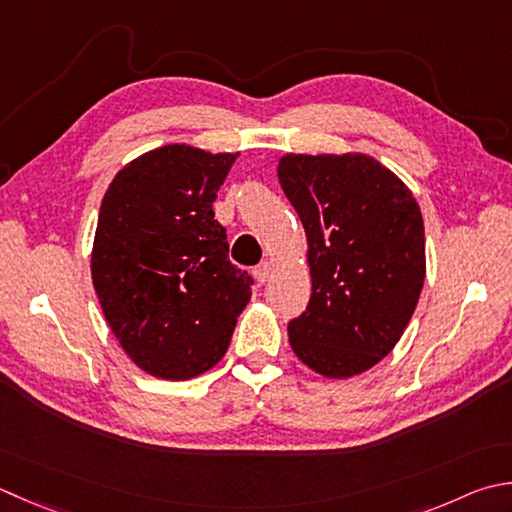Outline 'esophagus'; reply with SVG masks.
<instances>
[{
    "label": "esophagus",
    "mask_w": 512,
    "mask_h": 512,
    "mask_svg": "<svg viewBox=\"0 0 512 512\" xmlns=\"http://www.w3.org/2000/svg\"><path fill=\"white\" fill-rule=\"evenodd\" d=\"M270 273H273V266H270V262H262L259 266H255V270H253L257 284H266Z\"/></svg>",
    "instance_id": "1"
}]
</instances>
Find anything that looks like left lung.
<instances>
[{"label": "left lung", "mask_w": 512, "mask_h": 512, "mask_svg": "<svg viewBox=\"0 0 512 512\" xmlns=\"http://www.w3.org/2000/svg\"><path fill=\"white\" fill-rule=\"evenodd\" d=\"M279 184L302 219L313 295L290 319L295 355L344 379L390 353L415 313L426 277L424 219L415 197L377 159L286 155Z\"/></svg>", "instance_id": "8db88e82"}]
</instances>
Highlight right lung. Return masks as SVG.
Listing matches in <instances>:
<instances>
[{
    "label": "right lung",
    "mask_w": 512,
    "mask_h": 512,
    "mask_svg": "<svg viewBox=\"0 0 512 512\" xmlns=\"http://www.w3.org/2000/svg\"><path fill=\"white\" fill-rule=\"evenodd\" d=\"M235 159L168 144L119 170L102 199L95 293L126 355L155 377L213 368L250 299L253 277L228 259L213 210Z\"/></svg>",
    "instance_id": "obj_1"
}]
</instances>
